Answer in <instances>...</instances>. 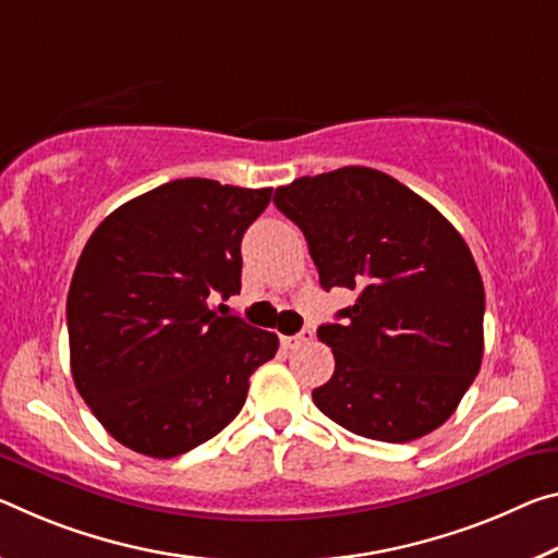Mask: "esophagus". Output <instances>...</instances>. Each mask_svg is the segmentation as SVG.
Segmentation results:
<instances>
[{
	"label": "esophagus",
	"mask_w": 558,
	"mask_h": 558,
	"mask_svg": "<svg viewBox=\"0 0 558 558\" xmlns=\"http://www.w3.org/2000/svg\"><path fill=\"white\" fill-rule=\"evenodd\" d=\"M311 340H313L311 327H305V330H300L298 335H286V338H280L282 348H288V350H295V348H300V344H307Z\"/></svg>",
	"instance_id": "esophagus-1"
}]
</instances>
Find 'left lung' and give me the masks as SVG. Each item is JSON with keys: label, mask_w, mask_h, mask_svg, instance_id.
Segmentation results:
<instances>
[{"label": "left lung", "mask_w": 558, "mask_h": 558, "mask_svg": "<svg viewBox=\"0 0 558 558\" xmlns=\"http://www.w3.org/2000/svg\"><path fill=\"white\" fill-rule=\"evenodd\" d=\"M303 231L320 286L355 290L340 323L317 327L335 373L317 410L377 441L420 439L470 390L484 352V286L439 210L392 175L344 166L272 196Z\"/></svg>", "instance_id": "obj_1"}]
</instances>
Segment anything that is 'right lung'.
<instances>
[{
  "label": "right lung",
  "instance_id": "add662e5",
  "mask_svg": "<svg viewBox=\"0 0 558 558\" xmlns=\"http://www.w3.org/2000/svg\"><path fill=\"white\" fill-rule=\"evenodd\" d=\"M270 193L179 179L123 203L88 238L66 298L72 375L123 447L171 459L216 437L276 357V332L208 303L241 293L243 233Z\"/></svg>",
  "mask_w": 558,
  "mask_h": 558
}]
</instances>
